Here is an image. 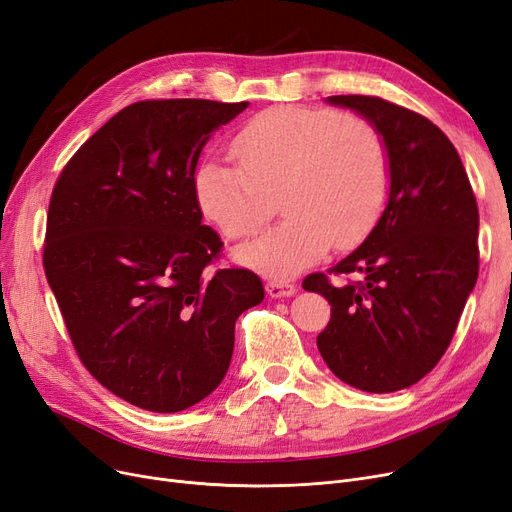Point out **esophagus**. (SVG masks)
I'll return each instance as SVG.
<instances>
[{"label":"esophagus","mask_w":512,"mask_h":512,"mask_svg":"<svg viewBox=\"0 0 512 512\" xmlns=\"http://www.w3.org/2000/svg\"><path fill=\"white\" fill-rule=\"evenodd\" d=\"M264 288H267V294L271 296V298H281V296H292V294H296V285L294 283H290V281H267V285H264Z\"/></svg>","instance_id":"1"}]
</instances>
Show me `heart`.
<instances>
[{
    "label": "heart",
    "instance_id": "obj_1",
    "mask_svg": "<svg viewBox=\"0 0 512 512\" xmlns=\"http://www.w3.org/2000/svg\"><path fill=\"white\" fill-rule=\"evenodd\" d=\"M237 166L206 159L195 197L222 237L248 239L277 208L281 224L237 252L248 267L288 277L334 241L351 248L372 231L391 189V159L370 121L334 109L277 107L256 115L233 142Z\"/></svg>",
    "mask_w": 512,
    "mask_h": 512
}]
</instances>
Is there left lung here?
Listing matches in <instances>:
<instances>
[{
	"label": "left lung",
	"mask_w": 512,
	"mask_h": 512,
	"mask_svg": "<svg viewBox=\"0 0 512 512\" xmlns=\"http://www.w3.org/2000/svg\"><path fill=\"white\" fill-rule=\"evenodd\" d=\"M382 132L391 159L388 203L367 239L302 288L325 296L332 317L317 336L327 367L365 393L416 384L454 338L479 275V210L449 138L424 115L378 96H330Z\"/></svg>",
	"instance_id": "8db88e82"
}]
</instances>
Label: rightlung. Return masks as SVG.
<instances>
[{"instance_id": "add662e5", "label": "right lung", "mask_w": 512, "mask_h": 512, "mask_svg": "<svg viewBox=\"0 0 512 512\" xmlns=\"http://www.w3.org/2000/svg\"><path fill=\"white\" fill-rule=\"evenodd\" d=\"M248 102L140 100L92 134L60 172L44 271L73 349L105 388L174 414L229 370L237 317L264 298L201 224L195 168L210 134Z\"/></svg>"}]
</instances>
